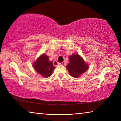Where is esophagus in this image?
Returning <instances> with one entry per match:
<instances>
[{"mask_svg":"<svg viewBox=\"0 0 121 121\" xmlns=\"http://www.w3.org/2000/svg\"><path fill=\"white\" fill-rule=\"evenodd\" d=\"M61 64V63H59L56 61H54V62H53V65H54V66H56V67L58 66V65H60Z\"/></svg>","mask_w":121,"mask_h":121,"instance_id":"1","label":"esophagus"}]
</instances>
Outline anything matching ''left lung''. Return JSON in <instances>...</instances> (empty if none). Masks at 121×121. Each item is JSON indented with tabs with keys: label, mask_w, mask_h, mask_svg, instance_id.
<instances>
[{
	"label": "left lung",
	"mask_w": 121,
	"mask_h": 121,
	"mask_svg": "<svg viewBox=\"0 0 121 121\" xmlns=\"http://www.w3.org/2000/svg\"><path fill=\"white\" fill-rule=\"evenodd\" d=\"M69 59V62L66 65V68L69 74L73 77H79L89 68V65L78 54L71 55Z\"/></svg>",
	"instance_id": "obj_1"
}]
</instances>
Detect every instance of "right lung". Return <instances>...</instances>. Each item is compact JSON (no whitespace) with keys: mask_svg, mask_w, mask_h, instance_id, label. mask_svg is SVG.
<instances>
[{"mask_svg":"<svg viewBox=\"0 0 121 121\" xmlns=\"http://www.w3.org/2000/svg\"><path fill=\"white\" fill-rule=\"evenodd\" d=\"M33 67L37 72L44 78L50 77L56 68L52 61H50L48 56L45 54L41 55L33 63Z\"/></svg>","mask_w":121,"mask_h":121,"instance_id":"obj_1","label":"right lung"}]
</instances>
